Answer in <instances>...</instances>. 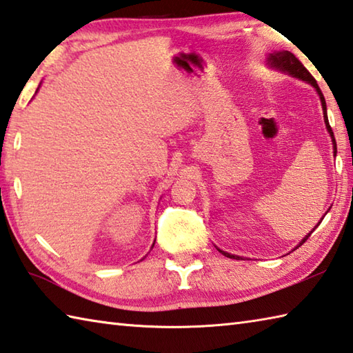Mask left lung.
<instances>
[{"mask_svg":"<svg viewBox=\"0 0 353 353\" xmlns=\"http://www.w3.org/2000/svg\"><path fill=\"white\" fill-rule=\"evenodd\" d=\"M268 61H269V64L272 65V68L280 69V70H283V72H288V73H290V75H294V77H296V78L303 79V81H307V83H310V84L314 85V88L316 89V92H318V94H320V98H321L323 112H324V123H325V125H327V130H329V134H330V137H332V143H334V154L336 155V141H335L334 132H332V128H330V124H329L327 114H325V101H324V97H323V94H321L320 88H318L316 79L310 75V72L304 68V65H303V63L300 61V59H298V58L294 55V53L289 52V50H281V52L270 53L269 58H268ZM320 223H321V221H320ZM316 225H318V224H316ZM312 232H314V230H312ZM312 232H310L309 235H305V236H304V239H303V241L300 243V245H301L303 243L307 241V238L312 235ZM300 245H296V249L300 248ZM219 252H221L223 255L229 256V258L239 259V256L230 255V254H228V252H223V250H219Z\"/></svg>","mask_w":353,"mask_h":353,"instance_id":"obj_1","label":"left lung"}]
</instances>
